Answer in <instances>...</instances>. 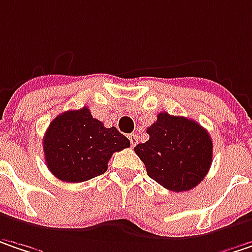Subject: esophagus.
<instances>
[{
	"instance_id": "1",
	"label": "esophagus",
	"mask_w": 252,
	"mask_h": 252,
	"mask_svg": "<svg viewBox=\"0 0 252 252\" xmlns=\"http://www.w3.org/2000/svg\"><path fill=\"white\" fill-rule=\"evenodd\" d=\"M128 140H129L132 147H135V145L138 144V137H137V134H129V135H128Z\"/></svg>"
}]
</instances>
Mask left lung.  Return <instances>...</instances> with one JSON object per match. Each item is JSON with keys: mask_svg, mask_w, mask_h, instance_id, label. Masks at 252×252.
<instances>
[{"mask_svg": "<svg viewBox=\"0 0 252 252\" xmlns=\"http://www.w3.org/2000/svg\"><path fill=\"white\" fill-rule=\"evenodd\" d=\"M147 134L150 140L134 151L150 178L175 192L188 191L205 178L213 159V141L198 123L159 112Z\"/></svg>", "mask_w": 252, "mask_h": 252, "instance_id": "left-lung-1", "label": "left lung"}]
</instances>
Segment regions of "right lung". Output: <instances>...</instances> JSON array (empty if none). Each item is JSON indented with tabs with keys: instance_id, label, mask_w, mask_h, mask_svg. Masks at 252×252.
<instances>
[{
	"instance_id": "1",
	"label": "right lung",
	"mask_w": 252,
	"mask_h": 252,
	"mask_svg": "<svg viewBox=\"0 0 252 252\" xmlns=\"http://www.w3.org/2000/svg\"><path fill=\"white\" fill-rule=\"evenodd\" d=\"M47 167L65 183H82L104 174L114 153L129 147L115 126L105 128L87 107L54 118L44 137Z\"/></svg>"
}]
</instances>
